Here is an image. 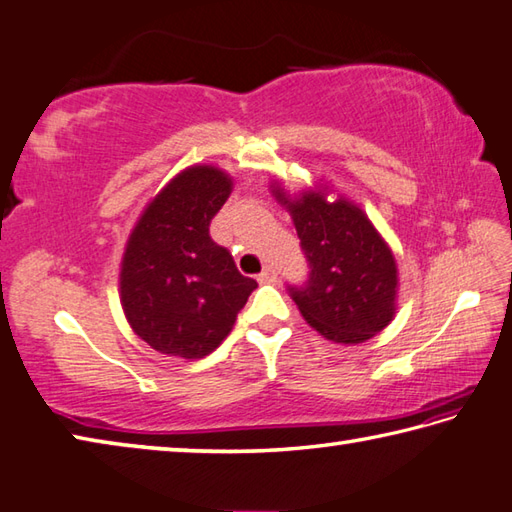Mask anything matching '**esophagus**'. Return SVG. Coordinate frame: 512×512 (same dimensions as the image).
I'll return each mask as SVG.
<instances>
[{
  "label": "esophagus",
  "instance_id": "34e87169",
  "mask_svg": "<svg viewBox=\"0 0 512 512\" xmlns=\"http://www.w3.org/2000/svg\"><path fill=\"white\" fill-rule=\"evenodd\" d=\"M276 278H278V272L274 267H265L263 272L258 274V283H263V285H272V283H276Z\"/></svg>",
  "mask_w": 512,
  "mask_h": 512
}]
</instances>
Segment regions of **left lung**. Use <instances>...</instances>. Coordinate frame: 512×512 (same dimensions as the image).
<instances>
[{"instance_id": "obj_1", "label": "left lung", "mask_w": 512, "mask_h": 512, "mask_svg": "<svg viewBox=\"0 0 512 512\" xmlns=\"http://www.w3.org/2000/svg\"><path fill=\"white\" fill-rule=\"evenodd\" d=\"M274 196L294 220L310 265L305 285H289V296L303 318L327 341L356 345L388 327L397 310V260L363 209L325 191Z\"/></svg>"}]
</instances>
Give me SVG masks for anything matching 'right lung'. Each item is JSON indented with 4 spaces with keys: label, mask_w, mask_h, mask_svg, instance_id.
Here are the masks:
<instances>
[{
    "label": "right lung",
    "mask_w": 512,
    "mask_h": 512,
    "mask_svg": "<svg viewBox=\"0 0 512 512\" xmlns=\"http://www.w3.org/2000/svg\"><path fill=\"white\" fill-rule=\"evenodd\" d=\"M234 182L223 169L180 171L142 211L120 269L124 316L153 350L205 359L227 339L254 278L209 236Z\"/></svg>",
    "instance_id": "1"
}]
</instances>
